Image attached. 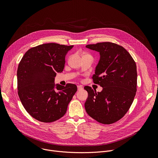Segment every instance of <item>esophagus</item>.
<instances>
[{
	"label": "esophagus",
	"mask_w": 158,
	"mask_h": 158,
	"mask_svg": "<svg viewBox=\"0 0 158 158\" xmlns=\"http://www.w3.org/2000/svg\"><path fill=\"white\" fill-rule=\"evenodd\" d=\"M82 89H83L82 86H81V85H77V89H78V91H80V90H82Z\"/></svg>",
	"instance_id": "obj_1"
}]
</instances>
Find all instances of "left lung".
<instances>
[{
    "mask_svg": "<svg viewBox=\"0 0 158 158\" xmlns=\"http://www.w3.org/2000/svg\"><path fill=\"white\" fill-rule=\"evenodd\" d=\"M86 48L100 53L92 79L103 89L97 93L91 87H84L88 93L85 110L99 123H114L126 114L136 96V62L123 47L115 43L99 42L87 45Z\"/></svg>",
    "mask_w": 158,
    "mask_h": 158,
    "instance_id": "1",
    "label": "left lung"
}]
</instances>
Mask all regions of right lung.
Wrapping results in <instances>:
<instances>
[{
	"mask_svg": "<svg viewBox=\"0 0 158 158\" xmlns=\"http://www.w3.org/2000/svg\"><path fill=\"white\" fill-rule=\"evenodd\" d=\"M73 46L43 44L29 49L17 69V92L28 113L36 120L52 123L64 116L76 93L74 84H57L56 73L63 71L65 57Z\"/></svg>",
	"mask_w": 158,
	"mask_h": 158,
	"instance_id": "right-lung-1",
	"label": "right lung"
}]
</instances>
